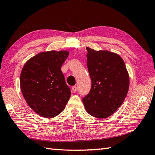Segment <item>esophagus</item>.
I'll return each instance as SVG.
<instances>
[{"label": "esophagus", "mask_w": 155, "mask_h": 155, "mask_svg": "<svg viewBox=\"0 0 155 155\" xmlns=\"http://www.w3.org/2000/svg\"><path fill=\"white\" fill-rule=\"evenodd\" d=\"M72 91H73L74 93L77 92V86H73V87H72Z\"/></svg>", "instance_id": "34e87169"}]
</instances>
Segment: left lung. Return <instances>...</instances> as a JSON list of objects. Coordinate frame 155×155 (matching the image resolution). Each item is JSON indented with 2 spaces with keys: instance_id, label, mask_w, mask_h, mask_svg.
Listing matches in <instances>:
<instances>
[{
  "instance_id": "left-lung-1",
  "label": "left lung",
  "mask_w": 155,
  "mask_h": 155,
  "mask_svg": "<svg viewBox=\"0 0 155 155\" xmlns=\"http://www.w3.org/2000/svg\"><path fill=\"white\" fill-rule=\"evenodd\" d=\"M86 49L91 89L83 102L91 116L106 118L120 107L126 98L130 85L128 72L117 54L88 47Z\"/></svg>"
}]
</instances>
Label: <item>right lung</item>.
Instances as JSON below:
<instances>
[{"instance_id": "add662e5", "label": "right lung", "mask_w": 155, "mask_h": 155, "mask_svg": "<svg viewBox=\"0 0 155 155\" xmlns=\"http://www.w3.org/2000/svg\"><path fill=\"white\" fill-rule=\"evenodd\" d=\"M69 51H47L27 60L20 76V87L27 104L45 118H52L64 110L71 95L61 71Z\"/></svg>"}]
</instances>
